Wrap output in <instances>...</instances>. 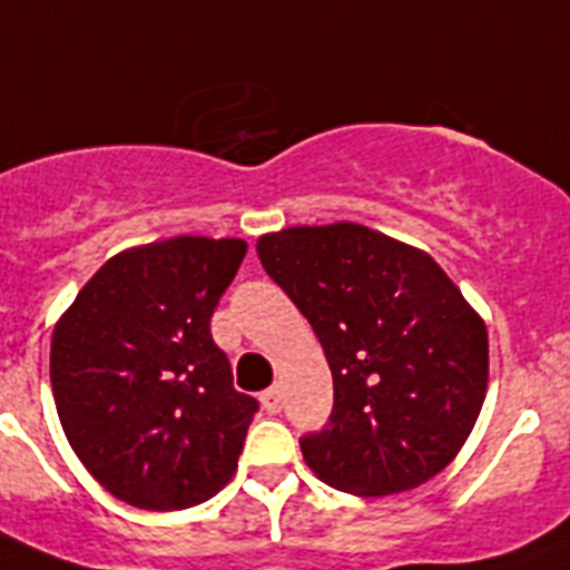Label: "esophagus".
<instances>
[{
  "label": "esophagus",
  "mask_w": 570,
  "mask_h": 570,
  "mask_svg": "<svg viewBox=\"0 0 570 570\" xmlns=\"http://www.w3.org/2000/svg\"><path fill=\"white\" fill-rule=\"evenodd\" d=\"M263 409L269 411V414H277V411L284 409V396H281V389H269L261 394Z\"/></svg>",
  "instance_id": "esophagus-1"
}]
</instances>
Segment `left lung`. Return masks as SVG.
I'll list each match as a JSON object with an SVG mask.
<instances>
[{
  "instance_id": "obj_1",
  "label": "left lung",
  "mask_w": 570,
  "mask_h": 570,
  "mask_svg": "<svg viewBox=\"0 0 570 570\" xmlns=\"http://www.w3.org/2000/svg\"><path fill=\"white\" fill-rule=\"evenodd\" d=\"M269 277L313 324L333 411L301 438L309 470L356 495L425 484L461 452L487 394V327L432 257L356 223L257 240Z\"/></svg>"
}]
</instances>
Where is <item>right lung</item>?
<instances>
[{
    "label": "right lung",
    "instance_id": "1",
    "mask_svg": "<svg viewBox=\"0 0 570 570\" xmlns=\"http://www.w3.org/2000/svg\"><path fill=\"white\" fill-rule=\"evenodd\" d=\"M246 257L226 237L115 255L51 338V389L75 455L141 510L203 504L232 481L261 409L232 385L212 315Z\"/></svg>",
    "mask_w": 570,
    "mask_h": 570
}]
</instances>
